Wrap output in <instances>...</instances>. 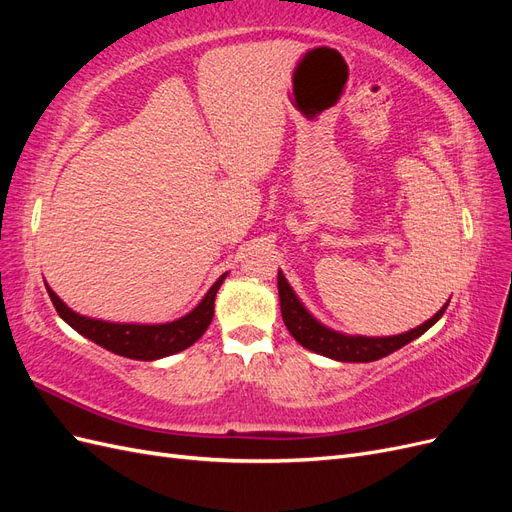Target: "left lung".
<instances>
[{"instance_id":"1","label":"left lung","mask_w":512,"mask_h":512,"mask_svg":"<svg viewBox=\"0 0 512 512\" xmlns=\"http://www.w3.org/2000/svg\"><path fill=\"white\" fill-rule=\"evenodd\" d=\"M277 290H280L282 318H284V324L290 331V335L297 339L303 348L312 350L316 354H322V356H329V359L342 361V363L378 361V359H382V356L404 348L406 344L414 342L416 337H421L425 331H429L433 324L442 318L448 303H451V299H448L436 314H433L427 322L418 324L416 329H410V331L399 333V335L367 337V335H348L342 331L329 329L327 324H322L301 303L297 292L292 290V286L288 284L286 275L282 271H277Z\"/></svg>"}]
</instances>
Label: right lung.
I'll use <instances>...</instances> for the list:
<instances>
[{"label": "right lung", "instance_id": "1", "mask_svg": "<svg viewBox=\"0 0 512 512\" xmlns=\"http://www.w3.org/2000/svg\"><path fill=\"white\" fill-rule=\"evenodd\" d=\"M226 273H222L215 284L207 290L203 299L198 301L194 309L188 314L170 320V322H156V324H145V322H111L102 318H91L74 312L61 301L53 288L44 282L46 292L57 309L59 318L68 322L70 327L81 333L83 337L91 339V342L106 348L108 352L126 356V359L134 361H158L164 356L177 354L185 348H190L196 339L203 337L207 327L213 320L215 312V297H218V290L226 280Z\"/></svg>", "mask_w": 512, "mask_h": 512}]
</instances>
